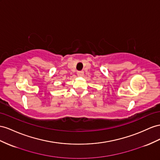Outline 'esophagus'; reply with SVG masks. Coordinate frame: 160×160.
Returning a JSON list of instances; mask_svg holds the SVG:
<instances>
[{
	"label": "esophagus",
	"instance_id": "obj_1",
	"mask_svg": "<svg viewBox=\"0 0 160 160\" xmlns=\"http://www.w3.org/2000/svg\"><path fill=\"white\" fill-rule=\"evenodd\" d=\"M83 75H84V72L83 71H79L77 72V75L79 76V77L83 76Z\"/></svg>",
	"mask_w": 160,
	"mask_h": 160
}]
</instances>
